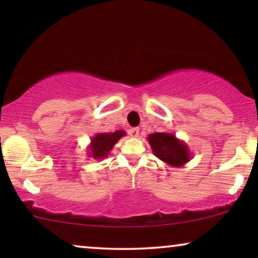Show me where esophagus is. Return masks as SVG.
I'll list each match as a JSON object with an SVG mask.
<instances>
[{"label": "esophagus", "mask_w": 258, "mask_h": 258, "mask_svg": "<svg viewBox=\"0 0 258 258\" xmlns=\"http://www.w3.org/2000/svg\"><path fill=\"white\" fill-rule=\"evenodd\" d=\"M129 135L134 137V139H136V137H139V135H140V129L139 128H132L129 130Z\"/></svg>", "instance_id": "1"}]
</instances>
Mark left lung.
Wrapping results in <instances>:
<instances>
[{
    "label": "left lung",
    "instance_id": "1",
    "mask_svg": "<svg viewBox=\"0 0 258 258\" xmlns=\"http://www.w3.org/2000/svg\"><path fill=\"white\" fill-rule=\"evenodd\" d=\"M155 156L174 168H181L191 160L185 142L171 133H155L147 137Z\"/></svg>",
    "mask_w": 258,
    "mask_h": 258
}]
</instances>
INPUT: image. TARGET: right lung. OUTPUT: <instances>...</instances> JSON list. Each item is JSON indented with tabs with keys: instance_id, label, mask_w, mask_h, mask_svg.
Here are the masks:
<instances>
[{
	"instance_id": "obj_1",
	"label": "right lung",
	"mask_w": 258,
	"mask_h": 258,
	"mask_svg": "<svg viewBox=\"0 0 258 258\" xmlns=\"http://www.w3.org/2000/svg\"><path fill=\"white\" fill-rule=\"evenodd\" d=\"M125 135L126 133L124 130H116L114 133L96 134L90 140V144L88 146V157L94 158V160L97 161H101L103 158L108 157V155L110 154V151L115 144Z\"/></svg>"
}]
</instances>
